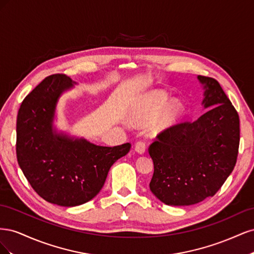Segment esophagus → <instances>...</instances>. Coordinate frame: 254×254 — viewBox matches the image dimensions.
<instances>
[{
    "mask_svg": "<svg viewBox=\"0 0 254 254\" xmlns=\"http://www.w3.org/2000/svg\"><path fill=\"white\" fill-rule=\"evenodd\" d=\"M134 149H135L136 152H139L142 155V153H144L145 150H146V145L143 141H137L134 145Z\"/></svg>",
    "mask_w": 254,
    "mask_h": 254,
    "instance_id": "34e87169",
    "label": "esophagus"
}]
</instances>
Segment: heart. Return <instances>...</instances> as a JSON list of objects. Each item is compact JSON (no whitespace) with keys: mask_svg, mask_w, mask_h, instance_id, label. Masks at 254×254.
Returning <instances> with one entry per match:
<instances>
[{"mask_svg":"<svg viewBox=\"0 0 254 254\" xmlns=\"http://www.w3.org/2000/svg\"><path fill=\"white\" fill-rule=\"evenodd\" d=\"M167 102V95L164 92H156L150 95H146L137 102L130 111V120L136 124H146L152 120L159 111L163 108ZM180 107L174 104L168 108L158 122V127L163 128L171 125L175 121V117L179 112Z\"/></svg>","mask_w":254,"mask_h":254,"instance_id":"b5f03b06","label":"heart"}]
</instances>
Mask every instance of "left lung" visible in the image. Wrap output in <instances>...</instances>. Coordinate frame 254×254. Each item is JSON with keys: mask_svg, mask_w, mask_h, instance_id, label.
Masks as SVG:
<instances>
[{"mask_svg": "<svg viewBox=\"0 0 254 254\" xmlns=\"http://www.w3.org/2000/svg\"><path fill=\"white\" fill-rule=\"evenodd\" d=\"M204 84L205 108L196 121L180 122L159 132L148 148L153 161L150 190L168 205H190L212 197L236 164L240 117L219 82Z\"/></svg>", "mask_w": 254, "mask_h": 254, "instance_id": "obj_1", "label": "left lung"}]
</instances>
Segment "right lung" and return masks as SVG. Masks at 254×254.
<instances>
[{
    "mask_svg": "<svg viewBox=\"0 0 254 254\" xmlns=\"http://www.w3.org/2000/svg\"><path fill=\"white\" fill-rule=\"evenodd\" d=\"M71 87L72 80L64 74L48 76L23 99L17 117L16 151L23 174L44 200L63 206L94 198L112 164L131 147L130 143L97 146L54 131L58 97Z\"/></svg>",
    "mask_w": 254,
    "mask_h": 254,
    "instance_id": "right-lung-1",
    "label": "right lung"
}]
</instances>
